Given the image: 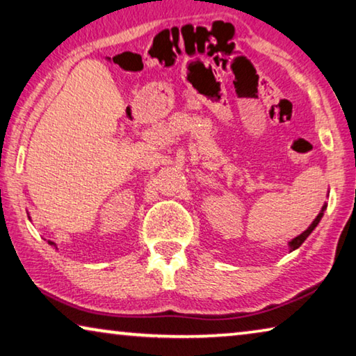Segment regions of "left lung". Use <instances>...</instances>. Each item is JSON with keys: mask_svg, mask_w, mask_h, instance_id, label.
Wrapping results in <instances>:
<instances>
[{"mask_svg": "<svg viewBox=\"0 0 356 356\" xmlns=\"http://www.w3.org/2000/svg\"><path fill=\"white\" fill-rule=\"evenodd\" d=\"M325 209H327V206H323L322 207V210H321V213H318L317 215V218L314 220V221H312V225L308 227V229H306V231L303 232V234H300V236L298 237H295L293 240H292V242H289V246H291V251H293V250H297L298 248V246H301V243H303L305 242V240L306 238H308V236H309V234L312 232V231H314V227L318 225V221H321L322 220V216H323V210Z\"/></svg>", "mask_w": 356, "mask_h": 356, "instance_id": "obj_1", "label": "left lung"}]
</instances>
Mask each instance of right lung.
<instances>
[{
	"instance_id": "add662e5",
	"label": "right lung",
	"mask_w": 356,
	"mask_h": 356,
	"mask_svg": "<svg viewBox=\"0 0 356 356\" xmlns=\"http://www.w3.org/2000/svg\"><path fill=\"white\" fill-rule=\"evenodd\" d=\"M50 243H51V242H50Z\"/></svg>"
}]
</instances>
